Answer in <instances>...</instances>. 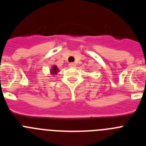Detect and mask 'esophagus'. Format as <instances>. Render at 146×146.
<instances>
[{
  "mask_svg": "<svg viewBox=\"0 0 146 146\" xmlns=\"http://www.w3.org/2000/svg\"><path fill=\"white\" fill-rule=\"evenodd\" d=\"M69 66L74 68V67L76 66V64H74V63H70V64H69Z\"/></svg>",
  "mask_w": 146,
  "mask_h": 146,
  "instance_id": "obj_1",
  "label": "esophagus"
}]
</instances>
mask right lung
<instances>
[{
	"label": "right lung",
	"mask_w": 146,
	"mask_h": 146,
	"mask_svg": "<svg viewBox=\"0 0 146 146\" xmlns=\"http://www.w3.org/2000/svg\"><path fill=\"white\" fill-rule=\"evenodd\" d=\"M59 69L57 67V66L53 65V66H52L51 69H50V73L52 75H56L58 74V72Z\"/></svg>",
	"instance_id": "1"
}]
</instances>
